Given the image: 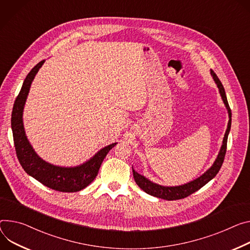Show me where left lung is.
Returning <instances> with one entry per match:
<instances>
[{
  "label": "left lung",
  "mask_w": 250,
  "mask_h": 250,
  "mask_svg": "<svg viewBox=\"0 0 250 250\" xmlns=\"http://www.w3.org/2000/svg\"><path fill=\"white\" fill-rule=\"evenodd\" d=\"M211 76L213 77L214 82L216 83L218 88H219V93L221 95V98L223 100V103L226 105V108L229 110V125H228V129L225 131L224 134V139H223V143L220 148V151L217 155V158L215 160L213 166L206 172L204 174H202L200 177L196 178L195 180L191 181V183H188L187 185L184 186H179V187H162L155 185L151 181H149L147 178H146L145 176L141 175L140 173H138L137 171H134L132 169L133 172V178L135 180L137 185L146 193L153 195L155 197H160L163 199H167V200H176V199H181L188 197V195L192 194L193 192L197 191L198 189H200L203 186H206L209 180H211L219 171L223 161H224V156H225V152H226V146H228V138H229V133L230 130V126H231V109L229 107L228 99H226V95H225V90L224 87L221 83V82L219 81L218 77L216 76V74L211 70L210 71Z\"/></svg>",
  "instance_id": "obj_1"
}]
</instances>
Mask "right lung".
Listing matches in <instances>:
<instances>
[{
  "label": "right lung",
  "mask_w": 250,
  "mask_h": 250,
  "mask_svg": "<svg viewBox=\"0 0 250 250\" xmlns=\"http://www.w3.org/2000/svg\"><path fill=\"white\" fill-rule=\"evenodd\" d=\"M44 60L37 63L21 85L12 111V130L18 160L24 170L43 186L62 192H76L86 188L98 175L104 158L117 145H109L101 149L92 160L77 167H60L42 161L35 152L25 134L22 125V109L31 83Z\"/></svg>",
  "instance_id": "obj_1"
}]
</instances>
